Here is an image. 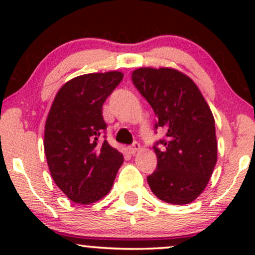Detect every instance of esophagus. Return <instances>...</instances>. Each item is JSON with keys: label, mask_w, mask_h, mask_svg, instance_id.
I'll return each mask as SVG.
<instances>
[{"label": "esophagus", "mask_w": 255, "mask_h": 255, "mask_svg": "<svg viewBox=\"0 0 255 255\" xmlns=\"http://www.w3.org/2000/svg\"><path fill=\"white\" fill-rule=\"evenodd\" d=\"M139 150H140V144L137 141L133 142V144L129 146V152L131 154H134L136 151H139Z\"/></svg>", "instance_id": "1"}]
</instances>
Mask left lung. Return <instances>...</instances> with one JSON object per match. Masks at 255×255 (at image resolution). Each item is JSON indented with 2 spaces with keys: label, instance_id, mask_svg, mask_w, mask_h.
Instances as JSON below:
<instances>
[{
  "label": "left lung",
  "instance_id": "obj_1",
  "mask_svg": "<svg viewBox=\"0 0 255 255\" xmlns=\"http://www.w3.org/2000/svg\"><path fill=\"white\" fill-rule=\"evenodd\" d=\"M131 81L156 114L154 129L166 131L153 145L157 168L147 176L148 186L165 203H192L207 186L217 163L210 107L192 79L176 69L139 68Z\"/></svg>",
  "mask_w": 255,
  "mask_h": 255
}]
</instances>
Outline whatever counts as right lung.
Instances as JSON below:
<instances>
[{
	"label": "right lung",
	"mask_w": 255,
	"mask_h": 255,
	"mask_svg": "<svg viewBox=\"0 0 255 255\" xmlns=\"http://www.w3.org/2000/svg\"><path fill=\"white\" fill-rule=\"evenodd\" d=\"M122 78L121 72H107L72 79L58 91L49 111L44 130L49 170L74 203L86 205L105 197L124 163L121 152L105 140L102 113Z\"/></svg>",
	"instance_id": "right-lung-1"
}]
</instances>
